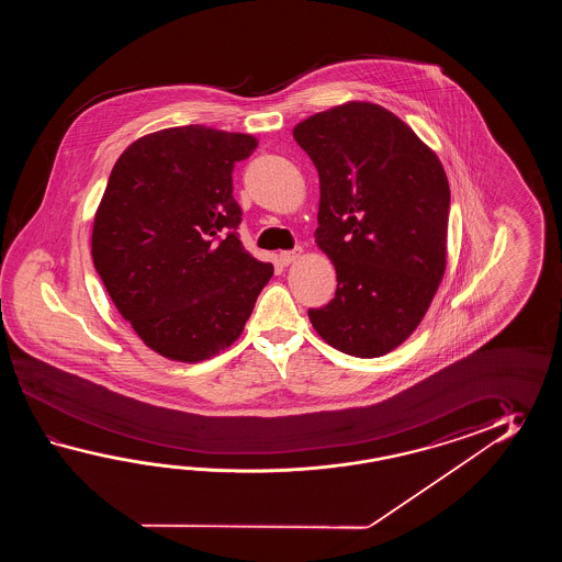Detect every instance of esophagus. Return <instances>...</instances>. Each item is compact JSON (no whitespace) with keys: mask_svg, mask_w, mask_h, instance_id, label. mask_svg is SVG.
<instances>
[{"mask_svg":"<svg viewBox=\"0 0 562 562\" xmlns=\"http://www.w3.org/2000/svg\"><path fill=\"white\" fill-rule=\"evenodd\" d=\"M301 255V249H293V251H283L279 255V261L281 265H291Z\"/></svg>","mask_w":562,"mask_h":562,"instance_id":"1","label":"esophagus"}]
</instances>
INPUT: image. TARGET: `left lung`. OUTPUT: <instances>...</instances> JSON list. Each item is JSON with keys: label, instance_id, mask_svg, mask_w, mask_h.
I'll list each match as a JSON object with an SVG mask.
<instances>
[{"label": "left lung", "instance_id": "obj_1", "mask_svg": "<svg viewBox=\"0 0 562 562\" xmlns=\"http://www.w3.org/2000/svg\"><path fill=\"white\" fill-rule=\"evenodd\" d=\"M293 138L319 172L315 243L337 273L310 310L323 341L380 358L416 331L446 271L450 187L442 162L394 112L346 102L299 122Z\"/></svg>", "mask_w": 562, "mask_h": 562}]
</instances>
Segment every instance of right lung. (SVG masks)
<instances>
[{
	"mask_svg": "<svg viewBox=\"0 0 562 562\" xmlns=\"http://www.w3.org/2000/svg\"><path fill=\"white\" fill-rule=\"evenodd\" d=\"M257 138L201 124L146 134L110 172L92 259L120 315L158 356L196 363L233 346L273 265L240 245L233 168Z\"/></svg>",
	"mask_w": 562,
	"mask_h": 562,
	"instance_id": "obj_1",
	"label": "right lung"
}]
</instances>
